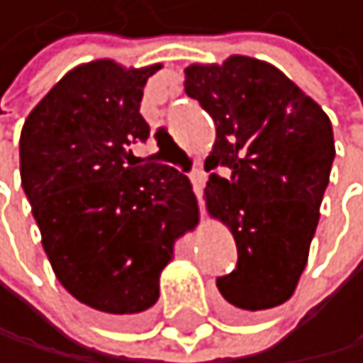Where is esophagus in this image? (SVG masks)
I'll return each instance as SVG.
<instances>
[{"instance_id":"1","label":"esophagus","mask_w":363,"mask_h":363,"mask_svg":"<svg viewBox=\"0 0 363 363\" xmlns=\"http://www.w3.org/2000/svg\"><path fill=\"white\" fill-rule=\"evenodd\" d=\"M191 182H193V191H195V195H197V202H204L202 200V191H204V182H206V174H204V170L202 168H195L193 172H191Z\"/></svg>"}]
</instances>
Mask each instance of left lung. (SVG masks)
Returning <instances> with one entry per match:
<instances>
[{
  "label": "left lung",
  "mask_w": 363,
  "mask_h": 363,
  "mask_svg": "<svg viewBox=\"0 0 363 363\" xmlns=\"http://www.w3.org/2000/svg\"><path fill=\"white\" fill-rule=\"evenodd\" d=\"M186 95L216 125L204 189L206 211L234 234L238 264L218 277L234 313H257L286 302L307 266L309 245L330 184L334 134L328 113L275 65L250 56L193 63Z\"/></svg>",
  "instance_id": "obj_1"
}]
</instances>
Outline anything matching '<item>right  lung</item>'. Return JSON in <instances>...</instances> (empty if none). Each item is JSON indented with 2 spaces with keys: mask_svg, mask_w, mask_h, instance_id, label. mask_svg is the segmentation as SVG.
<instances>
[{
  "mask_svg": "<svg viewBox=\"0 0 363 363\" xmlns=\"http://www.w3.org/2000/svg\"><path fill=\"white\" fill-rule=\"evenodd\" d=\"M161 70L111 58L77 65L24 120L20 177L56 279L86 307L131 318L159 300L174 241L195 225L189 177L138 166L143 88Z\"/></svg>",
  "mask_w": 363,
  "mask_h": 363,
  "instance_id": "add662e5",
  "label": "right lung"
}]
</instances>
